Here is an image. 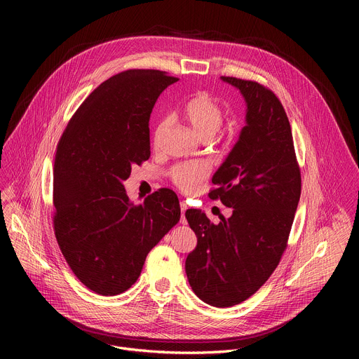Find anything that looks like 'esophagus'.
<instances>
[{"label":"esophagus","mask_w":359,"mask_h":359,"mask_svg":"<svg viewBox=\"0 0 359 359\" xmlns=\"http://www.w3.org/2000/svg\"><path fill=\"white\" fill-rule=\"evenodd\" d=\"M180 210H182V216H180V223L182 224H187V220H186V210H187V206L184 204V201H180Z\"/></svg>","instance_id":"esophagus-1"}]
</instances>
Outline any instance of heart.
<instances>
[{"label":"heart","instance_id":"obj_1","mask_svg":"<svg viewBox=\"0 0 359 359\" xmlns=\"http://www.w3.org/2000/svg\"><path fill=\"white\" fill-rule=\"evenodd\" d=\"M182 114L189 125L203 139H210L223 125L224 108L220 100L208 92L194 93L183 105ZM170 125V118L163 116L153 132V143L159 144L161 137ZM210 173V165L204 161H190L176 163L168 170L170 182L184 193H191Z\"/></svg>","mask_w":359,"mask_h":359}]
</instances>
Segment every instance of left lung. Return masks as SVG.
<instances>
[{
    "label": "left lung",
    "instance_id": "1",
    "mask_svg": "<svg viewBox=\"0 0 359 359\" xmlns=\"http://www.w3.org/2000/svg\"><path fill=\"white\" fill-rule=\"evenodd\" d=\"M222 79L247 104V125L215 173L212 200L233 208L213 224L200 210L186 212L197 237L186 259L194 294L213 306H231L257 291L277 269L287 248L301 194L291 126L276 93L255 81Z\"/></svg>",
    "mask_w": 359,
    "mask_h": 359
}]
</instances>
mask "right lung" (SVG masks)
<instances>
[{"instance_id": "obj_1", "label": "right lung", "mask_w": 359, "mask_h": 359, "mask_svg": "<svg viewBox=\"0 0 359 359\" xmlns=\"http://www.w3.org/2000/svg\"><path fill=\"white\" fill-rule=\"evenodd\" d=\"M177 81L158 69L111 76L83 100L58 142L54 231L72 273L96 294L130 288L149 251L180 220L173 190L135 204L122 184L133 165L149 159L151 109Z\"/></svg>"}]
</instances>
